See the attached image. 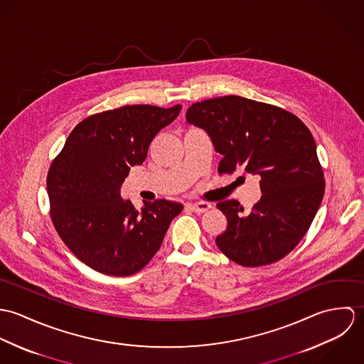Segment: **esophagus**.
Wrapping results in <instances>:
<instances>
[{
    "instance_id": "1",
    "label": "esophagus",
    "mask_w": 364,
    "mask_h": 364,
    "mask_svg": "<svg viewBox=\"0 0 364 364\" xmlns=\"http://www.w3.org/2000/svg\"><path fill=\"white\" fill-rule=\"evenodd\" d=\"M189 208H192L195 213H205L211 206L208 205V202H198V203H191Z\"/></svg>"
}]
</instances>
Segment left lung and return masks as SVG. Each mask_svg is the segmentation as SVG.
Here are the masks:
<instances>
[{"mask_svg": "<svg viewBox=\"0 0 364 364\" xmlns=\"http://www.w3.org/2000/svg\"><path fill=\"white\" fill-rule=\"evenodd\" d=\"M186 122L210 136L223 156L220 173L259 179L262 198L250 214L237 200L217 205L228 223L215 238L218 250L248 267L286 257L306 235L325 191L307 126L284 109L235 95L192 105Z\"/></svg>", "mask_w": 364, "mask_h": 364, "instance_id": "1", "label": "left lung"}]
</instances>
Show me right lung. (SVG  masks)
Instances as JSON below:
<instances>
[{"mask_svg":"<svg viewBox=\"0 0 364 364\" xmlns=\"http://www.w3.org/2000/svg\"><path fill=\"white\" fill-rule=\"evenodd\" d=\"M182 106H123L75 126L48 173L52 220L68 250L91 269L129 276L159 250L182 203L159 199L140 210L120 195L132 166L141 165L156 133Z\"/></svg>","mask_w":364,"mask_h":364,"instance_id":"right-lung-1","label":"right lung"}]
</instances>
